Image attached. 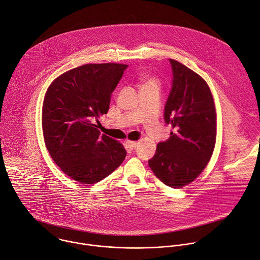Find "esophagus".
Masks as SVG:
<instances>
[{
    "mask_svg": "<svg viewBox=\"0 0 260 260\" xmlns=\"http://www.w3.org/2000/svg\"><path fill=\"white\" fill-rule=\"evenodd\" d=\"M126 146H127V148H129V149H135L137 146H138V143L137 142H135V141H126Z\"/></svg>",
    "mask_w": 260,
    "mask_h": 260,
    "instance_id": "34e87169",
    "label": "esophagus"
}]
</instances>
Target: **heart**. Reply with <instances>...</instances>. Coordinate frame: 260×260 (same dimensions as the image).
I'll use <instances>...</instances> for the list:
<instances>
[{"instance_id":"heart-1","label":"heart","mask_w":260,"mask_h":260,"mask_svg":"<svg viewBox=\"0 0 260 260\" xmlns=\"http://www.w3.org/2000/svg\"><path fill=\"white\" fill-rule=\"evenodd\" d=\"M159 80L158 78L151 76V75H143L140 79V85H141V90L143 89H150V88H159Z\"/></svg>"}]
</instances>
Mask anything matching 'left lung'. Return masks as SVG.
Masks as SVG:
<instances>
[{
    "label": "left lung",
    "mask_w": 260,
    "mask_h": 260,
    "mask_svg": "<svg viewBox=\"0 0 260 260\" xmlns=\"http://www.w3.org/2000/svg\"><path fill=\"white\" fill-rule=\"evenodd\" d=\"M169 62L174 78L164 120L172 132L167 141L157 145L149 166L163 184L177 189L195 181L212 156L216 109L205 79L177 60Z\"/></svg>",
    "instance_id": "left-lung-1"
}]
</instances>
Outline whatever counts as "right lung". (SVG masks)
I'll return each mask as SVG.
<instances>
[{"label":"right lung","mask_w":260,"mask_h":260,"mask_svg":"<svg viewBox=\"0 0 260 260\" xmlns=\"http://www.w3.org/2000/svg\"><path fill=\"white\" fill-rule=\"evenodd\" d=\"M126 64H84L55 78L45 94L42 127L53 161L80 184H95L124 160L121 143L100 135L95 121L109 110L110 97Z\"/></svg>","instance_id":"add662e5"}]
</instances>
